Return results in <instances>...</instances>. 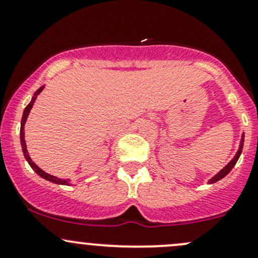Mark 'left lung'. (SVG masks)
<instances>
[{
    "label": "left lung",
    "mask_w": 258,
    "mask_h": 258,
    "mask_svg": "<svg viewBox=\"0 0 258 258\" xmlns=\"http://www.w3.org/2000/svg\"><path fill=\"white\" fill-rule=\"evenodd\" d=\"M243 142H244V134H242L240 146H238V150H237V152H236V155L233 156L232 160H231L230 162H228L227 165H226L225 167L222 168V170H220L217 173H216L215 176H212V177H211L209 181H207V183H209V184L215 183V182L220 181V179H222L223 177H226V176H227L228 173L231 172V170H232V168L235 167L236 162H237L238 158H240V156H241V153H242V148H243Z\"/></svg>",
    "instance_id": "1"
}]
</instances>
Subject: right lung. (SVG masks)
<instances>
[{
	"label": "right lung",
	"mask_w": 258,
	"mask_h": 258,
	"mask_svg": "<svg viewBox=\"0 0 258 258\" xmlns=\"http://www.w3.org/2000/svg\"><path fill=\"white\" fill-rule=\"evenodd\" d=\"M43 88H45V86H42V87H40L37 91H36L35 95H33V97L31 98V102L28 103L27 106H26L25 111H23L22 119H21V130H20V137H21V146H22V152H23V156H25L26 161H27V162H28V165L31 166V168H32V170L35 171V172L37 173L38 176H41V177H42V178L47 179V181H49V182H53V183H56V184H64V186H69V184H71V179H70V178H58V177H56V176H52V175H49V173L45 172V171H43V170H41V168L38 167V166L36 165V163L33 162L32 160H31L30 153H28V151H27V146H26V141H25V123H26V121H27L28 114H30L31 110H32L33 103H35L36 98H37V96L40 95L41 92H42Z\"/></svg>",
	"instance_id": "right-lung-1"
}]
</instances>
